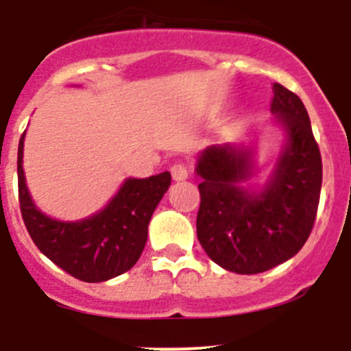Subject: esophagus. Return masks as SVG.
<instances>
[{
	"label": "esophagus",
	"instance_id": "34e87169",
	"mask_svg": "<svg viewBox=\"0 0 351 351\" xmlns=\"http://www.w3.org/2000/svg\"><path fill=\"white\" fill-rule=\"evenodd\" d=\"M170 173H172L173 181H184L189 176V169L184 162H176L170 167Z\"/></svg>",
	"mask_w": 351,
	"mask_h": 351
}]
</instances>
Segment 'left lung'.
Masks as SVG:
<instances>
[{"instance_id": "8db88e82", "label": "left lung", "mask_w": 351, "mask_h": 351, "mask_svg": "<svg viewBox=\"0 0 351 351\" xmlns=\"http://www.w3.org/2000/svg\"><path fill=\"white\" fill-rule=\"evenodd\" d=\"M271 111L287 132V146L259 195L239 186L252 173L249 151L210 146L197 165V237L212 261L240 275L263 273L300 252L320 200L322 156L306 108L294 92L273 83Z\"/></svg>"}]
</instances>
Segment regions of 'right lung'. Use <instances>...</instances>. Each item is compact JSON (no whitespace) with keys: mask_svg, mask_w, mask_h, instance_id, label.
Instances as JSON below:
<instances>
[{"mask_svg":"<svg viewBox=\"0 0 351 351\" xmlns=\"http://www.w3.org/2000/svg\"><path fill=\"white\" fill-rule=\"evenodd\" d=\"M24 134L19 141L17 173L22 219L38 249L83 282H104L128 271L143 254L147 224L170 186V173L127 179L104 210L78 223L41 214L29 197L22 169Z\"/></svg>","mask_w":351,"mask_h":351,"instance_id":"add662e5","label":"right lung"}]
</instances>
